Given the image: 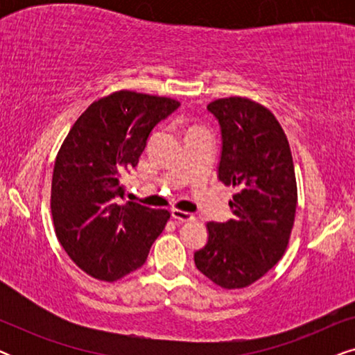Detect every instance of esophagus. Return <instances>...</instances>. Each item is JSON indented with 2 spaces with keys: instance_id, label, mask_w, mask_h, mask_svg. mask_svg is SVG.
<instances>
[{
  "instance_id": "esophagus-1",
  "label": "esophagus",
  "mask_w": 355,
  "mask_h": 355,
  "mask_svg": "<svg viewBox=\"0 0 355 355\" xmlns=\"http://www.w3.org/2000/svg\"><path fill=\"white\" fill-rule=\"evenodd\" d=\"M171 216L174 218V220H178V221H181V223H189V221L196 220L192 213L178 210V208H173V210H171Z\"/></svg>"
}]
</instances>
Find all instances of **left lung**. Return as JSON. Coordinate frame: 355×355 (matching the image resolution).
Returning <instances> with one entry per match:
<instances>
[{"label": "left lung", "instance_id": "8db88e82", "mask_svg": "<svg viewBox=\"0 0 355 355\" xmlns=\"http://www.w3.org/2000/svg\"><path fill=\"white\" fill-rule=\"evenodd\" d=\"M221 128L218 179L232 186V216L207 223L208 241L196 266L225 289L247 288L268 273L288 249L297 207L293 155L268 108L242 96L207 106Z\"/></svg>", "mask_w": 355, "mask_h": 355}]
</instances>
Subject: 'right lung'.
Segmentation results:
<instances>
[{"mask_svg":"<svg viewBox=\"0 0 355 355\" xmlns=\"http://www.w3.org/2000/svg\"><path fill=\"white\" fill-rule=\"evenodd\" d=\"M166 96L119 90L79 116L58 152L51 215L58 241L92 278L118 281L140 268L169 220L124 197L121 174L137 166L148 135L179 108Z\"/></svg>","mask_w":355,"mask_h":355,"instance_id":"1","label":"right lung"}]
</instances>
